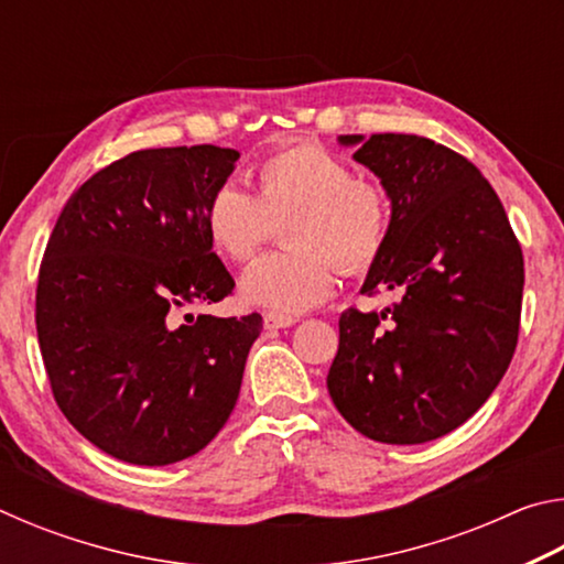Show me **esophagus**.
Returning <instances> with one entry per match:
<instances>
[{
	"label": "esophagus",
	"instance_id": "34e87169",
	"mask_svg": "<svg viewBox=\"0 0 564 564\" xmlns=\"http://www.w3.org/2000/svg\"><path fill=\"white\" fill-rule=\"evenodd\" d=\"M293 323H299V318L285 316V313H265V316H263L265 328H291Z\"/></svg>",
	"mask_w": 564,
	"mask_h": 564
}]
</instances>
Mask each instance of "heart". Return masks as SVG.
I'll return each mask as SVG.
<instances>
[{
    "label": "heart",
    "instance_id": "heart-1",
    "mask_svg": "<svg viewBox=\"0 0 564 564\" xmlns=\"http://www.w3.org/2000/svg\"><path fill=\"white\" fill-rule=\"evenodd\" d=\"M253 194L221 184L204 208L206 236L228 261L243 263L281 226L285 248L256 259L241 275V295L275 313H299L328 299L340 265L350 273L373 265L390 236L388 191L350 174L348 161L299 139L253 166ZM341 263L338 264L337 261Z\"/></svg>",
    "mask_w": 564,
    "mask_h": 564
}]
</instances>
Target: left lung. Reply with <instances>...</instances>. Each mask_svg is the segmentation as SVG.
Wrapping results in <instances>:
<instances>
[{
    "label": "left lung",
    "instance_id": "8db88e82",
    "mask_svg": "<svg viewBox=\"0 0 564 564\" xmlns=\"http://www.w3.org/2000/svg\"><path fill=\"white\" fill-rule=\"evenodd\" d=\"M388 191L393 218L360 293L383 313H340L328 370L338 413L370 441H435L477 413L520 333L524 263L498 194L457 151L415 133L340 137Z\"/></svg>",
    "mask_w": 564,
    "mask_h": 564
}]
</instances>
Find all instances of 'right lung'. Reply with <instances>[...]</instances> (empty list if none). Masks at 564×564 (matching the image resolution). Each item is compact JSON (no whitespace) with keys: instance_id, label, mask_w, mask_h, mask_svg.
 Returning a JSON list of instances; mask_svg holds the SVG:
<instances>
[{"instance_id":"obj_1","label":"right lung","mask_w":564,"mask_h":564,"mask_svg":"<svg viewBox=\"0 0 564 564\" xmlns=\"http://www.w3.org/2000/svg\"><path fill=\"white\" fill-rule=\"evenodd\" d=\"M238 151L212 144L133 151L74 191L46 243L36 336L64 417L111 457L171 465L226 425L259 313L184 316L234 279L204 208Z\"/></svg>"}]
</instances>
